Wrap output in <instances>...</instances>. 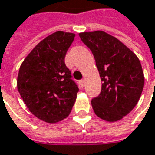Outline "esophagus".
I'll return each mask as SVG.
<instances>
[{
  "mask_svg": "<svg viewBox=\"0 0 155 155\" xmlns=\"http://www.w3.org/2000/svg\"><path fill=\"white\" fill-rule=\"evenodd\" d=\"M79 84H80L81 87H84V79L80 80V81H79Z\"/></svg>",
  "mask_w": 155,
  "mask_h": 155,
  "instance_id": "obj_1",
  "label": "esophagus"
}]
</instances>
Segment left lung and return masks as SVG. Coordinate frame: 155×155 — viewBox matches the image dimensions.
I'll return each instance as SVG.
<instances>
[{
    "mask_svg": "<svg viewBox=\"0 0 155 155\" xmlns=\"http://www.w3.org/2000/svg\"><path fill=\"white\" fill-rule=\"evenodd\" d=\"M91 49L102 84L101 92L91 100L96 115L116 122L135 107L144 86L139 58L120 40L102 31L79 33Z\"/></svg>",
    "mask_w": 155,
    "mask_h": 155,
    "instance_id": "1",
    "label": "left lung"
}]
</instances>
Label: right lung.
Returning <instances> with one entry per match:
<instances>
[{"label": "right lung", "instance_id": "right-lung-1", "mask_svg": "<svg viewBox=\"0 0 155 155\" xmlns=\"http://www.w3.org/2000/svg\"><path fill=\"white\" fill-rule=\"evenodd\" d=\"M75 34L58 31L40 41L21 64L17 88L29 110L39 119L54 123L66 118L78 86L64 64Z\"/></svg>", "mask_w": 155, "mask_h": 155}]
</instances>
